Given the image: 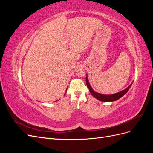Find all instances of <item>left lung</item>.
<instances>
[{
  "label": "left lung",
  "instance_id": "obj_1",
  "mask_svg": "<svg viewBox=\"0 0 153 153\" xmlns=\"http://www.w3.org/2000/svg\"><path fill=\"white\" fill-rule=\"evenodd\" d=\"M85 80H86V84L87 87L89 88L90 93L93 96L94 98H96L97 100H98L100 101H105V102H109V101H116L117 100H119V98H121L122 96H123L126 92L129 91V89L130 88V87L131 86L132 84L129 85L128 87H127L126 89H124L121 92H117L116 94H111V95H104V94H101L100 93H98V92H95L94 91H93V89H92L91 86L90 85L89 81L87 80V76H86L85 78Z\"/></svg>",
  "mask_w": 153,
  "mask_h": 153
}]
</instances>
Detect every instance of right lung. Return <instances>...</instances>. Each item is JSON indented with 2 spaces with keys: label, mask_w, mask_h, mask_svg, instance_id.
Here are the masks:
<instances>
[{
  "label": "right lung",
  "mask_w": 153,
  "mask_h": 153,
  "mask_svg": "<svg viewBox=\"0 0 153 153\" xmlns=\"http://www.w3.org/2000/svg\"><path fill=\"white\" fill-rule=\"evenodd\" d=\"M66 91H67V90H66Z\"/></svg>",
  "instance_id": "1"
}]
</instances>
